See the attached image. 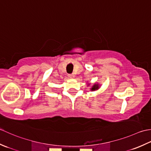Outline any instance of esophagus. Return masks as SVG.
Here are the masks:
<instances>
[{"mask_svg": "<svg viewBox=\"0 0 151 151\" xmlns=\"http://www.w3.org/2000/svg\"><path fill=\"white\" fill-rule=\"evenodd\" d=\"M68 77L70 79H74L75 78V75L74 74H69Z\"/></svg>", "mask_w": 151, "mask_h": 151, "instance_id": "1", "label": "esophagus"}]
</instances>
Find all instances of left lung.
Masks as SVG:
<instances>
[{
    "label": "left lung",
    "instance_id": "obj_1",
    "mask_svg": "<svg viewBox=\"0 0 151 151\" xmlns=\"http://www.w3.org/2000/svg\"><path fill=\"white\" fill-rule=\"evenodd\" d=\"M91 84L90 83H88L87 86H90ZM100 85L99 83H94L93 86H92V87L91 88V91H97L98 89L100 88Z\"/></svg>",
    "mask_w": 151,
    "mask_h": 151
}]
</instances>
